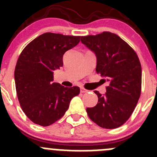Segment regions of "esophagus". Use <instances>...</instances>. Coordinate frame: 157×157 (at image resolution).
<instances>
[{"label":"esophagus","mask_w":157,"mask_h":157,"mask_svg":"<svg viewBox=\"0 0 157 157\" xmlns=\"http://www.w3.org/2000/svg\"><path fill=\"white\" fill-rule=\"evenodd\" d=\"M80 91H81V93H82V94H84V93H86V92H87V90H86V89H84V88H83V87H82V88H81V90H80Z\"/></svg>","instance_id":"34e87169"}]
</instances>
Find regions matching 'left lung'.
I'll list each match as a JSON object with an SVG mask.
<instances>
[{
	"instance_id": "obj_1",
	"label": "left lung",
	"mask_w": 157,
	"mask_h": 157,
	"mask_svg": "<svg viewBox=\"0 0 157 157\" xmlns=\"http://www.w3.org/2000/svg\"><path fill=\"white\" fill-rule=\"evenodd\" d=\"M81 41L97 56V73L109 82L104 95L94 91L98 102L87 108V114L102 128L120 127L130 117L141 95V67L138 55L111 32L83 36Z\"/></svg>"
}]
</instances>
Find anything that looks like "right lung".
Here are the masks:
<instances>
[{
    "mask_svg": "<svg viewBox=\"0 0 157 157\" xmlns=\"http://www.w3.org/2000/svg\"><path fill=\"white\" fill-rule=\"evenodd\" d=\"M79 41L80 36L48 32L30 41L19 55L14 74L16 94L22 110L35 124L47 127L59 120L79 94V87L53 82L63 54Z\"/></svg>",
    "mask_w": 157,
    "mask_h": 157,
    "instance_id": "1",
    "label": "right lung"
}]
</instances>
